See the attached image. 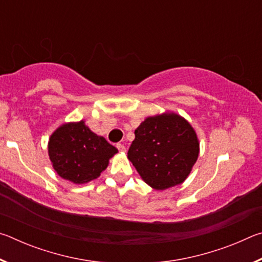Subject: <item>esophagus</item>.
<instances>
[{"label": "esophagus", "instance_id": "1", "mask_svg": "<svg viewBox=\"0 0 262 262\" xmlns=\"http://www.w3.org/2000/svg\"><path fill=\"white\" fill-rule=\"evenodd\" d=\"M117 148L119 149V151H122V152L126 151V147L121 143H117Z\"/></svg>", "mask_w": 262, "mask_h": 262}]
</instances>
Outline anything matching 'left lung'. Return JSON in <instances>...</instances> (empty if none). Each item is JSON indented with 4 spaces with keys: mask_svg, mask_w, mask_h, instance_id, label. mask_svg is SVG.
Segmentation results:
<instances>
[{
    "mask_svg": "<svg viewBox=\"0 0 262 262\" xmlns=\"http://www.w3.org/2000/svg\"><path fill=\"white\" fill-rule=\"evenodd\" d=\"M199 156L192 126L174 113L147 118L135 130L128 159L145 183L166 189L187 178Z\"/></svg>",
    "mask_w": 262,
    "mask_h": 262,
    "instance_id": "left-lung-1",
    "label": "left lung"
}]
</instances>
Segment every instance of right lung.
Masks as SVG:
<instances>
[{
  "label": "right lung",
  "mask_w": 262,
  "mask_h": 262,
  "mask_svg": "<svg viewBox=\"0 0 262 262\" xmlns=\"http://www.w3.org/2000/svg\"><path fill=\"white\" fill-rule=\"evenodd\" d=\"M118 152L104 137L96 135L84 121L67 123L53 133L48 142V155L61 178L84 184L98 178Z\"/></svg>",
  "instance_id": "obj_1"
}]
</instances>
